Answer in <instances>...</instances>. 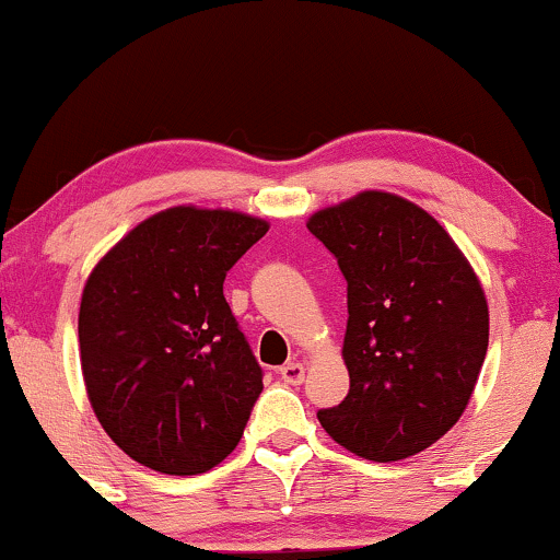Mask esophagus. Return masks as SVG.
Returning <instances> with one entry per match:
<instances>
[{
  "label": "esophagus",
  "instance_id": "obj_1",
  "mask_svg": "<svg viewBox=\"0 0 560 560\" xmlns=\"http://www.w3.org/2000/svg\"><path fill=\"white\" fill-rule=\"evenodd\" d=\"M279 374L287 384H302V378H305V365L298 363V361H289V363L281 365Z\"/></svg>",
  "mask_w": 560,
  "mask_h": 560
}]
</instances>
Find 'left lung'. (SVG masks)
I'll list each match as a JSON object with an SVG mask.
<instances>
[{"label":"left lung","instance_id":"8db88e82","mask_svg":"<svg viewBox=\"0 0 560 560\" xmlns=\"http://www.w3.org/2000/svg\"><path fill=\"white\" fill-rule=\"evenodd\" d=\"M347 279L342 358L350 392L318 410L337 445L389 464L421 453L464 416L490 342L471 262L416 202L392 191L307 218Z\"/></svg>","mask_w":560,"mask_h":560}]
</instances>
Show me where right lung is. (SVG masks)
<instances>
[{"instance_id":"right-lung-1","label":"right lung","mask_w":560,"mask_h":560,"mask_svg":"<svg viewBox=\"0 0 560 560\" xmlns=\"http://www.w3.org/2000/svg\"><path fill=\"white\" fill-rule=\"evenodd\" d=\"M268 231L236 210L176 205L133 226L81 294V371L96 421L128 458L195 477L240 445L262 371L223 279Z\"/></svg>"}]
</instances>
